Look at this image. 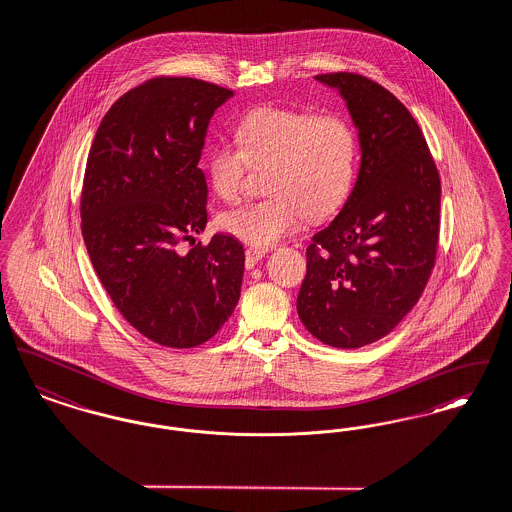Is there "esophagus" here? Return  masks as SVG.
<instances>
[{"instance_id": "esophagus-1", "label": "esophagus", "mask_w": 512, "mask_h": 512, "mask_svg": "<svg viewBox=\"0 0 512 512\" xmlns=\"http://www.w3.org/2000/svg\"><path fill=\"white\" fill-rule=\"evenodd\" d=\"M268 254V250L266 248H258V246H248L246 248V252H244V256H246V268H254L264 256Z\"/></svg>"}]
</instances>
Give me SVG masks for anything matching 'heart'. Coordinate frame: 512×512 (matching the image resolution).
Masks as SVG:
<instances>
[{
  "label": "heart",
  "instance_id": "obj_1",
  "mask_svg": "<svg viewBox=\"0 0 512 512\" xmlns=\"http://www.w3.org/2000/svg\"><path fill=\"white\" fill-rule=\"evenodd\" d=\"M250 167H268L269 196L225 212L221 227L252 246H271L308 219L335 212L356 171V136L341 115L262 108L244 115L237 142L223 140L208 156L212 189L237 202Z\"/></svg>",
  "mask_w": 512,
  "mask_h": 512
}]
</instances>
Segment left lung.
I'll return each mask as SVG.
<instances>
[{
  "label": "left lung",
  "mask_w": 512,
  "mask_h": 512,
  "mask_svg": "<svg viewBox=\"0 0 512 512\" xmlns=\"http://www.w3.org/2000/svg\"><path fill=\"white\" fill-rule=\"evenodd\" d=\"M347 102L360 169L343 210L306 248L298 318L325 345L385 337L418 302L435 264L441 183L410 111L354 73L318 75Z\"/></svg>",
  "instance_id": "left-lung-1"
}]
</instances>
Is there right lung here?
<instances>
[{"label":"right lung","instance_id":"add662e5","mask_svg":"<svg viewBox=\"0 0 512 512\" xmlns=\"http://www.w3.org/2000/svg\"><path fill=\"white\" fill-rule=\"evenodd\" d=\"M233 90L158 77L123 94L104 115L82 183V237L104 289L150 341L190 349L233 314L244 248L217 233L177 250L208 223V185L198 167L208 125Z\"/></svg>","mask_w":512,"mask_h":512}]
</instances>
